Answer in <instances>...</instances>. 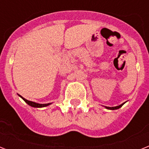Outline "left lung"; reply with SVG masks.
I'll return each instance as SVG.
<instances>
[{"label":"left lung","mask_w":149,"mask_h":149,"mask_svg":"<svg viewBox=\"0 0 149 149\" xmlns=\"http://www.w3.org/2000/svg\"><path fill=\"white\" fill-rule=\"evenodd\" d=\"M125 104V103H123L122 104H120V105H119V106H117V107H106L107 109H110V110H116V109H118L120 108V107H122L123 104Z\"/></svg>","instance_id":"obj_1"}]
</instances>
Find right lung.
<instances>
[{"mask_svg":"<svg viewBox=\"0 0 149 149\" xmlns=\"http://www.w3.org/2000/svg\"><path fill=\"white\" fill-rule=\"evenodd\" d=\"M21 97L22 99L24 100V101L26 102L27 104L30 105V106L33 107H46L48 105H49L50 104H37V103H35V102H32V101H30V100H28L24 99V97H22V96H21Z\"/></svg>","mask_w":149,"mask_h":149,"instance_id":"add662e5","label":"right lung"}]
</instances>
